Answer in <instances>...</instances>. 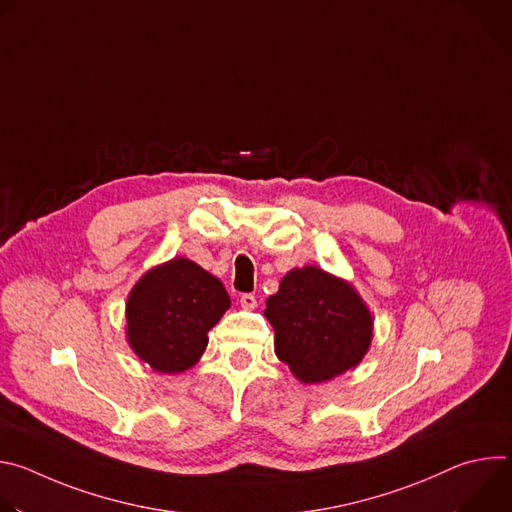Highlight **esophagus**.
I'll list each match as a JSON object with an SVG mask.
<instances>
[{
	"mask_svg": "<svg viewBox=\"0 0 512 512\" xmlns=\"http://www.w3.org/2000/svg\"><path fill=\"white\" fill-rule=\"evenodd\" d=\"M241 306H243L245 310H255V308H257V298H255L253 294H243V296H241Z\"/></svg>",
	"mask_w": 512,
	"mask_h": 512,
	"instance_id": "obj_1",
	"label": "esophagus"
}]
</instances>
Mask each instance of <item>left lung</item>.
<instances>
[{"label": "left lung", "mask_w": 512, "mask_h": 512, "mask_svg": "<svg viewBox=\"0 0 512 512\" xmlns=\"http://www.w3.org/2000/svg\"><path fill=\"white\" fill-rule=\"evenodd\" d=\"M265 316L275 330V354L302 383L330 381L367 354L373 316L356 289L316 265L291 269Z\"/></svg>", "instance_id": "8db88e82"}]
</instances>
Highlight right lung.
<instances>
[{
	"label": "right lung",
	"mask_w": 512,
	"mask_h": 512,
	"mask_svg": "<svg viewBox=\"0 0 512 512\" xmlns=\"http://www.w3.org/2000/svg\"><path fill=\"white\" fill-rule=\"evenodd\" d=\"M231 308L221 279L186 257L145 273L125 306L127 342L158 373H184L198 362L208 330Z\"/></svg>",
	"instance_id": "right-lung-1"
}]
</instances>
